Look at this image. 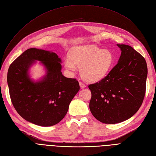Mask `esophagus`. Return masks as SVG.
<instances>
[{
	"mask_svg": "<svg viewBox=\"0 0 156 156\" xmlns=\"http://www.w3.org/2000/svg\"><path fill=\"white\" fill-rule=\"evenodd\" d=\"M79 85H80V87H81V88H85V87H86L85 84H84L83 82H81V81L79 82Z\"/></svg>",
	"mask_w": 156,
	"mask_h": 156,
	"instance_id": "1",
	"label": "esophagus"
}]
</instances>
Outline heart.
Returning <instances> with one entry per match:
<instances>
[{
  "label": "heart",
  "instance_id": "obj_1",
  "mask_svg": "<svg viewBox=\"0 0 156 156\" xmlns=\"http://www.w3.org/2000/svg\"><path fill=\"white\" fill-rule=\"evenodd\" d=\"M114 58L111 52L93 45L75 47L70 51L69 57L64 60L65 68L75 72L81 68V75L87 82H97L104 78L112 66Z\"/></svg>",
  "mask_w": 156,
  "mask_h": 156
}]
</instances>
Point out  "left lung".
<instances>
[{"mask_svg":"<svg viewBox=\"0 0 156 156\" xmlns=\"http://www.w3.org/2000/svg\"><path fill=\"white\" fill-rule=\"evenodd\" d=\"M121 49L119 62L101 81L89 84V107L92 115L105 124L130 119L142 105L148 68L143 56L131 46L117 44Z\"/></svg>","mask_w":156,"mask_h":156,"instance_id":"8db88e82","label":"left lung"}]
</instances>
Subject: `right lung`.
<instances>
[{
    "mask_svg": "<svg viewBox=\"0 0 156 156\" xmlns=\"http://www.w3.org/2000/svg\"><path fill=\"white\" fill-rule=\"evenodd\" d=\"M35 60L47 69L40 81L33 82L28 69ZM61 59L55 53L30 48L26 50L9 67L7 81L12 104L22 118L40 126H51L62 120L69 105L79 92L75 79L64 77Z\"/></svg>",
    "mask_w": 156,
    "mask_h": 156,
    "instance_id": "right-lung-1",
    "label": "right lung"
}]
</instances>
